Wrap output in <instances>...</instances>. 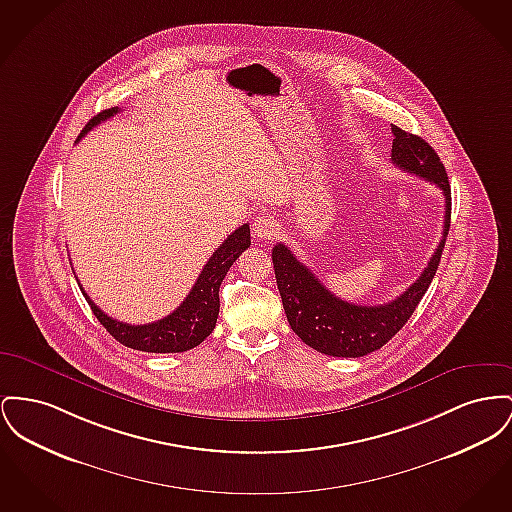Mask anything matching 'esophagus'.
Returning a JSON list of instances; mask_svg holds the SVG:
<instances>
[{"mask_svg":"<svg viewBox=\"0 0 512 512\" xmlns=\"http://www.w3.org/2000/svg\"><path fill=\"white\" fill-rule=\"evenodd\" d=\"M253 234L259 240H271L280 234V224L271 214H259L253 220Z\"/></svg>","mask_w":512,"mask_h":512,"instance_id":"obj_1","label":"esophagus"}]
</instances>
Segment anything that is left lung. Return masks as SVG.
<instances>
[{
    "instance_id": "8db88e82",
    "label": "left lung",
    "mask_w": 512,
    "mask_h": 512,
    "mask_svg": "<svg viewBox=\"0 0 512 512\" xmlns=\"http://www.w3.org/2000/svg\"><path fill=\"white\" fill-rule=\"evenodd\" d=\"M391 160L400 170L435 183L445 195L443 236L420 278L396 300L383 305H356L334 296L296 255L278 243L272 265L278 292L292 331L313 350L336 358H361L385 346L412 317L427 292L451 228V185L445 166L433 147L418 135L391 125Z\"/></svg>"
}]
</instances>
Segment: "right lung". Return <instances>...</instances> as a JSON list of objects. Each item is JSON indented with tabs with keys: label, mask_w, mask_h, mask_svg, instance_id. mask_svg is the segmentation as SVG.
I'll use <instances>...</instances> for the list:
<instances>
[{
	"label": "right lung",
	"mask_w": 512,
	"mask_h": 512,
	"mask_svg": "<svg viewBox=\"0 0 512 512\" xmlns=\"http://www.w3.org/2000/svg\"><path fill=\"white\" fill-rule=\"evenodd\" d=\"M120 108H110L94 116L85 129L81 131L79 139L85 137L94 125L100 121L108 120L116 116ZM77 139V141H79ZM251 245L249 224H243L236 232H232L222 245L212 253L211 259L203 267L197 282L193 284L191 292L183 300L176 311H172L168 317L154 321L149 325H129L121 323L112 317H108L94 301L85 294L83 286L81 292L85 300L89 301L94 317L100 321V325L110 332L120 344L141 350V352H154V354H178L187 352L195 346H199L209 334H211L216 319H218V290L224 280V276L230 271V267L236 263L241 253Z\"/></svg>",
	"instance_id": "1"
}]
</instances>
